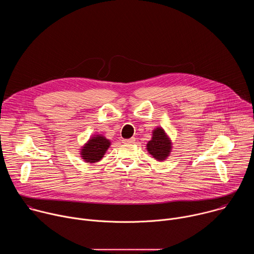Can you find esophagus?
Listing matches in <instances>:
<instances>
[{
    "label": "esophagus",
    "mask_w": 254,
    "mask_h": 254,
    "mask_svg": "<svg viewBox=\"0 0 254 254\" xmlns=\"http://www.w3.org/2000/svg\"><path fill=\"white\" fill-rule=\"evenodd\" d=\"M123 141H124L125 143H134L135 138H134V137H130V138H127V139H124Z\"/></svg>",
    "instance_id": "34e87169"
}]
</instances>
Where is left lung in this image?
<instances>
[{
    "mask_svg": "<svg viewBox=\"0 0 254 254\" xmlns=\"http://www.w3.org/2000/svg\"><path fill=\"white\" fill-rule=\"evenodd\" d=\"M147 150L159 162L165 161L170 156L172 141L162 127L153 130L152 139L147 143Z\"/></svg>",
    "mask_w": 254,
    "mask_h": 254,
    "instance_id": "8db88e82",
    "label": "left lung"
}]
</instances>
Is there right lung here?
I'll return each mask as SVG.
<instances>
[{"label": "right lung", "mask_w": 254, "mask_h": 254, "mask_svg": "<svg viewBox=\"0 0 254 254\" xmlns=\"http://www.w3.org/2000/svg\"><path fill=\"white\" fill-rule=\"evenodd\" d=\"M110 146L111 140L105 138V136L101 134L93 135L82 147L80 151L81 158L86 163H97L103 158Z\"/></svg>", "instance_id": "obj_1"}]
</instances>
